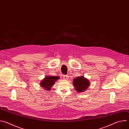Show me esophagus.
Wrapping results in <instances>:
<instances>
[{
	"label": "esophagus",
	"mask_w": 129,
	"mask_h": 129,
	"mask_svg": "<svg viewBox=\"0 0 129 129\" xmlns=\"http://www.w3.org/2000/svg\"><path fill=\"white\" fill-rule=\"evenodd\" d=\"M63 79H64V80H68V76L64 75V76H63Z\"/></svg>",
	"instance_id": "34e87169"
}]
</instances>
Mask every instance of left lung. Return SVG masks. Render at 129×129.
<instances>
[{"label": "left lung", "mask_w": 129, "mask_h": 129, "mask_svg": "<svg viewBox=\"0 0 129 129\" xmlns=\"http://www.w3.org/2000/svg\"><path fill=\"white\" fill-rule=\"evenodd\" d=\"M73 84L77 92H84L90 85L89 81L84 76H80L73 79Z\"/></svg>", "instance_id": "left-lung-1"}]
</instances>
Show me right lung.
I'll list each match as a JSON object with an SVG mask.
<instances>
[{"label": "right lung", "mask_w": 129, "mask_h": 129, "mask_svg": "<svg viewBox=\"0 0 129 129\" xmlns=\"http://www.w3.org/2000/svg\"><path fill=\"white\" fill-rule=\"evenodd\" d=\"M59 79V77L55 76H46L41 81L40 86L45 90H50L51 87L53 86L55 82Z\"/></svg>", "instance_id": "add662e5"}]
</instances>
